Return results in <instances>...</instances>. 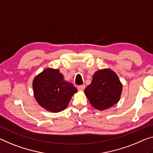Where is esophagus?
<instances>
[{"instance_id": "obj_1", "label": "esophagus", "mask_w": 153, "mask_h": 153, "mask_svg": "<svg viewBox=\"0 0 153 153\" xmlns=\"http://www.w3.org/2000/svg\"><path fill=\"white\" fill-rule=\"evenodd\" d=\"M85 88V86L84 85H79L77 86V89L79 91H84Z\"/></svg>"}]
</instances>
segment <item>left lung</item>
<instances>
[{
  "mask_svg": "<svg viewBox=\"0 0 153 153\" xmlns=\"http://www.w3.org/2000/svg\"><path fill=\"white\" fill-rule=\"evenodd\" d=\"M122 84L112 70L104 69L93 74V79L84 90L86 96L94 108L103 111L119 102Z\"/></svg>",
  "mask_w": 153,
  "mask_h": 153,
  "instance_id": "8db88e82",
  "label": "left lung"
}]
</instances>
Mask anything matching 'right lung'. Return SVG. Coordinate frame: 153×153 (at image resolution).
Instances as JSON below:
<instances>
[{
    "instance_id": "1",
    "label": "right lung",
    "mask_w": 153,
    "mask_h": 153,
    "mask_svg": "<svg viewBox=\"0 0 153 153\" xmlns=\"http://www.w3.org/2000/svg\"><path fill=\"white\" fill-rule=\"evenodd\" d=\"M35 99L39 105L53 113L67 108L73 95L77 92L71 83L64 79L58 69H45L33 81Z\"/></svg>"
}]
</instances>
